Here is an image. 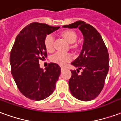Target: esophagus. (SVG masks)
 Instances as JSON below:
<instances>
[{"label":"esophagus","instance_id":"1","mask_svg":"<svg viewBox=\"0 0 121 121\" xmlns=\"http://www.w3.org/2000/svg\"><path fill=\"white\" fill-rule=\"evenodd\" d=\"M65 69V67H61V70H63V69Z\"/></svg>","mask_w":121,"mask_h":121}]
</instances>
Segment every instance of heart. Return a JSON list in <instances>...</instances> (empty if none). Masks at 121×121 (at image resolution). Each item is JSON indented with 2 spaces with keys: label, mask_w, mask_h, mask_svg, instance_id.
Listing matches in <instances>:
<instances>
[{
  "label": "heart",
  "mask_w": 121,
  "mask_h": 121,
  "mask_svg": "<svg viewBox=\"0 0 121 121\" xmlns=\"http://www.w3.org/2000/svg\"><path fill=\"white\" fill-rule=\"evenodd\" d=\"M61 35L69 43H74L77 39V34L72 30H65L61 33ZM45 48L48 52H52L54 48V37L52 34H48L45 37L44 41ZM72 59L71 54L61 52H57L50 57V61L53 63L60 65H64Z\"/></svg>",
  "instance_id": "obj_1"
}]
</instances>
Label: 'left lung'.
I'll use <instances>...</instances> for the list:
<instances>
[{"instance_id":"1","label":"left lung","mask_w":121,"mask_h":121,"mask_svg":"<svg viewBox=\"0 0 121 121\" xmlns=\"http://www.w3.org/2000/svg\"><path fill=\"white\" fill-rule=\"evenodd\" d=\"M63 27L76 28L84 35L80 55L71 64L77 67L71 70L69 89L76 99L89 101L99 96L103 89L109 70V54L101 35L91 25L78 21ZM82 72L78 74L79 69Z\"/></svg>"}]
</instances>
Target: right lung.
<instances>
[{
    "label": "right lung",
    "mask_w": 121,
    "mask_h": 121,
    "mask_svg": "<svg viewBox=\"0 0 121 121\" xmlns=\"http://www.w3.org/2000/svg\"><path fill=\"white\" fill-rule=\"evenodd\" d=\"M59 28L60 26L32 22L24 28L15 39L9 58L11 71L20 92L29 99L41 100L55 90L60 67L50 63L44 71L40 68L39 61L47 56L45 37Z\"/></svg>",
    "instance_id": "right-lung-1"
}]
</instances>
